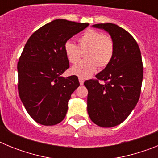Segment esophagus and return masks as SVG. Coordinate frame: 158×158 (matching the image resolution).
<instances>
[{
	"label": "esophagus",
	"mask_w": 158,
	"mask_h": 158,
	"mask_svg": "<svg viewBox=\"0 0 158 158\" xmlns=\"http://www.w3.org/2000/svg\"><path fill=\"white\" fill-rule=\"evenodd\" d=\"M84 81H85V80H84L83 78L79 77V82H80L81 85H84Z\"/></svg>",
	"instance_id": "esophagus-1"
}]
</instances>
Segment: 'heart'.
<instances>
[{
	"instance_id": "heart-1",
	"label": "heart",
	"mask_w": 158,
	"mask_h": 158,
	"mask_svg": "<svg viewBox=\"0 0 158 158\" xmlns=\"http://www.w3.org/2000/svg\"><path fill=\"white\" fill-rule=\"evenodd\" d=\"M64 51L70 63H76L71 68L73 74L81 78H87L96 70L104 69L109 65L115 53V43L112 38L106 35L100 31L89 29L78 39V45L67 41L64 46Z\"/></svg>"
}]
</instances>
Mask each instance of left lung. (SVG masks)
<instances>
[{
	"mask_svg": "<svg viewBox=\"0 0 158 158\" xmlns=\"http://www.w3.org/2000/svg\"><path fill=\"white\" fill-rule=\"evenodd\" d=\"M93 27L109 33L115 43V53L96 79L84 83L89 92L88 113L96 125L112 127L123 122L139 101L143 77L142 55L133 36L118 25L98 23Z\"/></svg>",
	"mask_w": 158,
	"mask_h": 158,
	"instance_id": "8db88e82",
	"label": "left lung"
}]
</instances>
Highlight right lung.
I'll return each mask as SVG.
<instances>
[{"label": "right lung", "mask_w": 158, "mask_h": 158, "mask_svg": "<svg viewBox=\"0 0 158 158\" xmlns=\"http://www.w3.org/2000/svg\"><path fill=\"white\" fill-rule=\"evenodd\" d=\"M87 23L53 20L33 33L17 64L18 91L30 116L38 123L52 126L64 119L71 94L80 85L76 75H61L69 67L64 46Z\"/></svg>", "instance_id": "add662e5"}]
</instances>
